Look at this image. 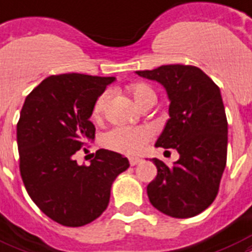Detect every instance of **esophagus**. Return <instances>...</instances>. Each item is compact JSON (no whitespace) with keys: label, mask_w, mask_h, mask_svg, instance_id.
Returning a JSON list of instances; mask_svg holds the SVG:
<instances>
[{"label":"esophagus","mask_w":252,"mask_h":252,"mask_svg":"<svg viewBox=\"0 0 252 252\" xmlns=\"http://www.w3.org/2000/svg\"><path fill=\"white\" fill-rule=\"evenodd\" d=\"M140 162H141V158H139V157H130L129 158V164L132 165V166H134V165H139Z\"/></svg>","instance_id":"1"}]
</instances>
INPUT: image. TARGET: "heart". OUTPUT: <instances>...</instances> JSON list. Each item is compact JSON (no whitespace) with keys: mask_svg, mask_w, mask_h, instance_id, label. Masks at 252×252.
Returning a JSON list of instances; mask_svg holds the SVG:
<instances>
[{"mask_svg":"<svg viewBox=\"0 0 252 252\" xmlns=\"http://www.w3.org/2000/svg\"><path fill=\"white\" fill-rule=\"evenodd\" d=\"M129 94L136 104L144 108L145 105L156 101V92L145 83H137L130 86ZM109 99V92H101L96 97L92 105V118L100 119L104 112L105 104ZM152 130L147 126H116L103 136V144L105 147L119 153L136 155L144 151L147 144L152 140Z\"/></svg>","mask_w":252,"mask_h":252,"instance_id":"obj_1","label":"heart"}]
</instances>
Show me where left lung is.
<instances>
[{
	"label": "left lung",
	"mask_w": 252,
	"mask_h": 252,
	"mask_svg": "<svg viewBox=\"0 0 252 252\" xmlns=\"http://www.w3.org/2000/svg\"><path fill=\"white\" fill-rule=\"evenodd\" d=\"M136 74L156 80L168 94L169 120L156 147L178 152L173 166L153 158L157 176L149 201L173 218H190L216 199L227 158V119L220 87L195 66L166 64Z\"/></svg>",
	"instance_id": "left-lung-1"
}]
</instances>
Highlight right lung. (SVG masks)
Returning <instances> with one entry per match:
<instances>
[{"mask_svg": "<svg viewBox=\"0 0 252 252\" xmlns=\"http://www.w3.org/2000/svg\"><path fill=\"white\" fill-rule=\"evenodd\" d=\"M113 76L51 75L25 99L17 124L19 172L30 198L58 223L79 227L101 216L129 161L99 149L90 165L72 158L95 137L92 105Z\"/></svg>", "mask_w": 252, "mask_h": 252, "instance_id": "right-lung-1", "label": "right lung"}]
</instances>
